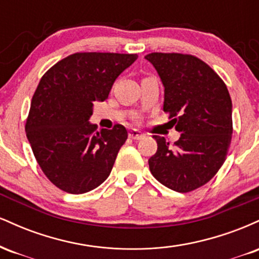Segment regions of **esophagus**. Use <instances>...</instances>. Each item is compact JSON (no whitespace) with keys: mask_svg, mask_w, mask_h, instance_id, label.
Masks as SVG:
<instances>
[{"mask_svg":"<svg viewBox=\"0 0 259 259\" xmlns=\"http://www.w3.org/2000/svg\"><path fill=\"white\" fill-rule=\"evenodd\" d=\"M129 138L133 139V140H141L145 138V135L142 134L141 132H139V130H130L129 132Z\"/></svg>","mask_w":259,"mask_h":259,"instance_id":"34e87169","label":"esophagus"}]
</instances>
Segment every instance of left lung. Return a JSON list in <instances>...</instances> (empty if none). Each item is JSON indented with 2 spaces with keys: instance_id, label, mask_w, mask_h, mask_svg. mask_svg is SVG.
Segmentation results:
<instances>
[{
  "instance_id": "left-lung-1",
  "label": "left lung",
  "mask_w": 259,
  "mask_h": 259,
  "mask_svg": "<svg viewBox=\"0 0 259 259\" xmlns=\"http://www.w3.org/2000/svg\"><path fill=\"white\" fill-rule=\"evenodd\" d=\"M164 86L163 111L180 138L169 145L153 136L151 173L177 192H190L212 179L224 163L233 135V103L227 85L200 58L183 53L145 56Z\"/></svg>"
}]
</instances>
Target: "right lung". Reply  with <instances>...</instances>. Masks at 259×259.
Here are the masks:
<instances>
[{
    "mask_svg": "<svg viewBox=\"0 0 259 259\" xmlns=\"http://www.w3.org/2000/svg\"><path fill=\"white\" fill-rule=\"evenodd\" d=\"M138 55L79 52L50 68L32 96L25 133L44 174L68 194H85L105 181L127 139L120 124L97 130L96 101L108 99L115 79Z\"/></svg>",
    "mask_w": 259,
    "mask_h": 259,
    "instance_id": "right-lung-1",
    "label": "right lung"
}]
</instances>
